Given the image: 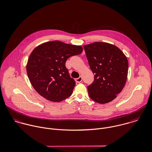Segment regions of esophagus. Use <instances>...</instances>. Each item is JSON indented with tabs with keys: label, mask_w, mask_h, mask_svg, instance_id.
<instances>
[{
	"label": "esophagus",
	"mask_w": 152,
	"mask_h": 152,
	"mask_svg": "<svg viewBox=\"0 0 152 152\" xmlns=\"http://www.w3.org/2000/svg\"><path fill=\"white\" fill-rule=\"evenodd\" d=\"M82 77L81 76H80L78 78L75 79V81L76 82V83H80L82 82Z\"/></svg>",
	"instance_id": "34e87169"
}]
</instances>
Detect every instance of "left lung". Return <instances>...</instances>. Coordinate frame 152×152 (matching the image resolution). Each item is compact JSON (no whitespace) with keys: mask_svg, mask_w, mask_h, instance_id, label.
I'll return each mask as SVG.
<instances>
[{"mask_svg":"<svg viewBox=\"0 0 152 152\" xmlns=\"http://www.w3.org/2000/svg\"><path fill=\"white\" fill-rule=\"evenodd\" d=\"M83 47L95 75L94 82L88 86L89 96L99 104L110 102L125 86L128 60L118 47L107 42H95Z\"/></svg>","mask_w":152,"mask_h":152,"instance_id":"1","label":"left lung"}]
</instances>
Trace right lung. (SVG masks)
Returning <instances> with one entry per match:
<instances>
[{
    "instance_id": "add662e5",
    "label": "right lung",
    "mask_w": 152,
    "mask_h": 152,
    "mask_svg": "<svg viewBox=\"0 0 152 152\" xmlns=\"http://www.w3.org/2000/svg\"><path fill=\"white\" fill-rule=\"evenodd\" d=\"M82 51L81 45L59 41L46 42L35 47L26 64L27 75L34 89L53 102H61L69 97L76 82L69 74L66 61Z\"/></svg>"
}]
</instances>
